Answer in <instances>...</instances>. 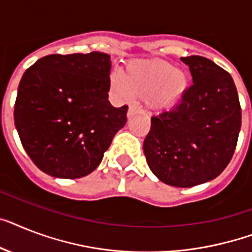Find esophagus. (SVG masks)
I'll use <instances>...</instances> for the list:
<instances>
[{"label": "esophagus", "mask_w": 252, "mask_h": 252, "mask_svg": "<svg viewBox=\"0 0 252 252\" xmlns=\"http://www.w3.org/2000/svg\"><path fill=\"white\" fill-rule=\"evenodd\" d=\"M140 111V107L137 105H130L128 108V118H132L133 115H136L137 112Z\"/></svg>", "instance_id": "esophagus-1"}]
</instances>
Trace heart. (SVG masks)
I'll return each mask as SVG.
<instances>
[{
	"mask_svg": "<svg viewBox=\"0 0 252 252\" xmlns=\"http://www.w3.org/2000/svg\"><path fill=\"white\" fill-rule=\"evenodd\" d=\"M188 73L164 61H134L126 66L122 80H112L120 95L146 98L155 110L172 107L188 87Z\"/></svg>",
	"mask_w": 252,
	"mask_h": 252,
	"instance_id": "b5f03b06",
	"label": "heart"
}]
</instances>
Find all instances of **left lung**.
Here are the masks:
<instances>
[{
    "label": "left lung",
    "instance_id": "1",
    "mask_svg": "<svg viewBox=\"0 0 252 252\" xmlns=\"http://www.w3.org/2000/svg\"><path fill=\"white\" fill-rule=\"evenodd\" d=\"M193 85L180 103L151 118L146 161L161 183L191 188L216 179L236 150L241 106L232 76L199 55L181 58Z\"/></svg>",
    "mask_w": 252,
    "mask_h": 252
}]
</instances>
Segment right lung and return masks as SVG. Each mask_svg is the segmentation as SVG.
<instances>
[{"label": "right lung", "instance_id": "add662e5", "mask_svg": "<svg viewBox=\"0 0 252 252\" xmlns=\"http://www.w3.org/2000/svg\"><path fill=\"white\" fill-rule=\"evenodd\" d=\"M110 72V55L99 52L46 55L24 72L14 122L42 172L80 179L99 165L128 111L108 101Z\"/></svg>", "mask_w": 252, "mask_h": 252}]
</instances>
